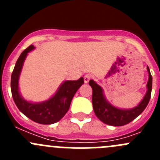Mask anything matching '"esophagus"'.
Returning a JSON list of instances; mask_svg holds the SVG:
<instances>
[{
  "label": "esophagus",
  "mask_w": 160,
  "mask_h": 160,
  "mask_svg": "<svg viewBox=\"0 0 160 160\" xmlns=\"http://www.w3.org/2000/svg\"><path fill=\"white\" fill-rule=\"evenodd\" d=\"M83 79H84L85 83H88L89 80L91 79V76L89 75V74H86V75H84V77H83Z\"/></svg>",
  "instance_id": "1"
}]
</instances>
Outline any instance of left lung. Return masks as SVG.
<instances>
[{
	"mask_svg": "<svg viewBox=\"0 0 160 160\" xmlns=\"http://www.w3.org/2000/svg\"><path fill=\"white\" fill-rule=\"evenodd\" d=\"M147 70L149 72V80L146 85L147 92L138 105L132 109H120L113 106L105 99L101 87L93 80H90L89 84L93 90L92 104L93 111L101 122L112 126H122L132 122L142 114L149 104L151 98L152 77L150 73L149 67H147Z\"/></svg>",
	"mask_w": 160,
	"mask_h": 160,
	"instance_id": "8db88e82",
	"label": "left lung"
}]
</instances>
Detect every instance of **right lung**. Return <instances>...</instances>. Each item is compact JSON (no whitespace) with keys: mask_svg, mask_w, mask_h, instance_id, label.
<instances>
[{"mask_svg":"<svg viewBox=\"0 0 160 160\" xmlns=\"http://www.w3.org/2000/svg\"><path fill=\"white\" fill-rule=\"evenodd\" d=\"M34 49V46L31 45L22 52L18 59L11 74V93L18 108L26 117L38 124L51 125L59 122L68 111L74 94L84 83V80L83 77H80L77 80L64 81L56 93L51 98L43 102L31 103L25 101L19 93V76L27 55Z\"/></svg>","mask_w":160,"mask_h":160,"instance_id":"right-lung-1","label":"right lung"}]
</instances>
